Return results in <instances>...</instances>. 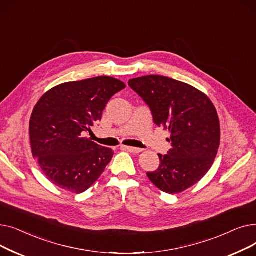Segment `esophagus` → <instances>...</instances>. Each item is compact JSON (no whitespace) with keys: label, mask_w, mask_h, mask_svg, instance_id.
Instances as JSON below:
<instances>
[{"label":"esophagus","mask_w":256,"mask_h":256,"mask_svg":"<svg viewBox=\"0 0 256 256\" xmlns=\"http://www.w3.org/2000/svg\"><path fill=\"white\" fill-rule=\"evenodd\" d=\"M122 148L126 150H128L130 152H132V154H140L143 152V150H141V148H136V147H130V146H122Z\"/></svg>","instance_id":"obj_1"}]
</instances>
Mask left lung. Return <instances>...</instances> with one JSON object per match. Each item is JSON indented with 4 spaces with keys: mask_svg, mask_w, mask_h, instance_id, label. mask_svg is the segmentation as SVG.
Here are the masks:
<instances>
[{
    "mask_svg": "<svg viewBox=\"0 0 256 256\" xmlns=\"http://www.w3.org/2000/svg\"><path fill=\"white\" fill-rule=\"evenodd\" d=\"M150 106L154 124L170 132L172 148L158 154V170L147 178L160 191L178 194L197 184L210 169L220 146V121L206 93L163 76L128 80Z\"/></svg>",
    "mask_w": 256,
    "mask_h": 256,
    "instance_id": "left-lung-1",
    "label": "left lung"
}]
</instances>
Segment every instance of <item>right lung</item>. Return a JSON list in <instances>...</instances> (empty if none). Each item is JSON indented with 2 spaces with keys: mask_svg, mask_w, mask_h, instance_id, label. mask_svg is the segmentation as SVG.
I'll return each instance as SVG.
<instances>
[{
  "mask_svg": "<svg viewBox=\"0 0 256 256\" xmlns=\"http://www.w3.org/2000/svg\"><path fill=\"white\" fill-rule=\"evenodd\" d=\"M126 84L112 76L67 82L46 91L29 124L33 156L60 189L83 193L96 182L114 152L84 137L102 119L108 102Z\"/></svg>",
  "mask_w": 256,
  "mask_h": 256,
  "instance_id": "1",
  "label": "right lung"
}]
</instances>
